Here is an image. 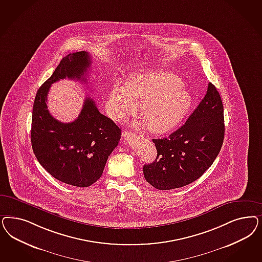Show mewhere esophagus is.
<instances>
[{
	"instance_id": "obj_1",
	"label": "esophagus",
	"mask_w": 262,
	"mask_h": 262,
	"mask_svg": "<svg viewBox=\"0 0 262 262\" xmlns=\"http://www.w3.org/2000/svg\"><path fill=\"white\" fill-rule=\"evenodd\" d=\"M122 136H123L124 139H129V138H133V137L135 136V134L132 133V132H130V131H125V132H123Z\"/></svg>"
}]
</instances>
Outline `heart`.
<instances>
[{
  "label": "heart",
  "instance_id": "obj_1",
  "mask_svg": "<svg viewBox=\"0 0 262 262\" xmlns=\"http://www.w3.org/2000/svg\"><path fill=\"white\" fill-rule=\"evenodd\" d=\"M191 104L192 96L178 75L150 70L132 75L125 85L116 84L107 98L106 111L115 122L122 123L141 106L144 122L140 124L162 134L178 126Z\"/></svg>",
  "mask_w": 262,
  "mask_h": 262
}]
</instances>
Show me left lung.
<instances>
[{
	"mask_svg": "<svg viewBox=\"0 0 262 262\" xmlns=\"http://www.w3.org/2000/svg\"><path fill=\"white\" fill-rule=\"evenodd\" d=\"M224 106L211 83L185 124L168 138L153 139L157 157L144 166L145 180L158 190L188 185L201 178L218 156L225 136Z\"/></svg>",
	"mask_w": 262,
	"mask_h": 262,
	"instance_id": "8db88e82",
	"label": "left lung"
}]
</instances>
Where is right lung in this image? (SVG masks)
I'll use <instances>...</instances> for the list:
<instances>
[{"label":"right lung","instance_id":"right-lung-1","mask_svg":"<svg viewBox=\"0 0 262 262\" xmlns=\"http://www.w3.org/2000/svg\"><path fill=\"white\" fill-rule=\"evenodd\" d=\"M92 59L88 52L69 54L34 98L31 141L36 159L53 178L69 185L89 187L102 176L106 162L117 147L121 130L97 109L92 98L84 99L79 117L63 123L47 109L51 84L60 79L85 82Z\"/></svg>","mask_w":262,"mask_h":262}]
</instances>
